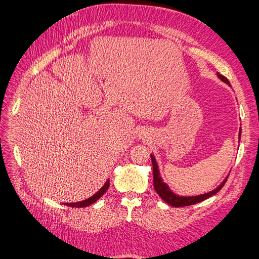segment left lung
Returning <instances> with one entry per match:
<instances>
[{
	"instance_id": "8db88e82",
	"label": "left lung",
	"mask_w": 259,
	"mask_h": 259,
	"mask_svg": "<svg viewBox=\"0 0 259 259\" xmlns=\"http://www.w3.org/2000/svg\"><path fill=\"white\" fill-rule=\"evenodd\" d=\"M218 78L221 79L222 81H224L225 83H227L230 85L228 79L226 76L222 75L221 73H217ZM239 139H240V131H239ZM151 157V161H152V171H153V187H155V190L157 191V194L161 197V199L163 201H166L167 203H169L170 206L172 207H185V206H190V205H195V203L200 202L202 200L207 199V198L211 197L212 195L217 194V192L221 190L225 183L227 181V178L225 179L223 183L221 184V186L217 187L216 189L210 191V192H207V194H203V195H199V196H191V197H183V196H178L174 194V192L169 189V187L163 183L162 178L160 177V172H159V169H158V164L156 162V159L152 155Z\"/></svg>"
}]
</instances>
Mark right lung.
Returning <instances> with one entry per match:
<instances>
[{"mask_svg": "<svg viewBox=\"0 0 259 259\" xmlns=\"http://www.w3.org/2000/svg\"><path fill=\"white\" fill-rule=\"evenodd\" d=\"M109 186H110V181H109V180H107V183L103 185L102 188H101L100 190H99L96 195H93L92 197L88 198V199H85V200H83V201H79V202H70V203H65V205H68V206H70V207H76V208H81V207L90 206L91 203L96 202V201L99 199V198H100L101 196H103V195H104V192H106V191L108 190Z\"/></svg>", "mask_w": 259, "mask_h": 259, "instance_id": "right-lung-1", "label": "right lung"}]
</instances>
